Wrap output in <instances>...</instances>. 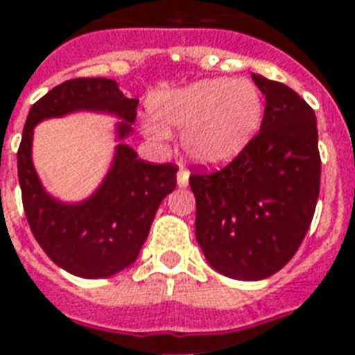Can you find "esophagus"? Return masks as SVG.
<instances>
[{"instance_id": "esophagus-1", "label": "esophagus", "mask_w": 355, "mask_h": 355, "mask_svg": "<svg viewBox=\"0 0 355 355\" xmlns=\"http://www.w3.org/2000/svg\"><path fill=\"white\" fill-rule=\"evenodd\" d=\"M177 184L180 186V188H186L189 184V173L186 171V169H180L177 175Z\"/></svg>"}]
</instances>
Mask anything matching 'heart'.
<instances>
[{
    "label": "heart",
    "instance_id": "1",
    "mask_svg": "<svg viewBox=\"0 0 355 355\" xmlns=\"http://www.w3.org/2000/svg\"><path fill=\"white\" fill-rule=\"evenodd\" d=\"M156 121L145 123V134L156 144L169 130H184L182 150L200 166H219L236 158L258 130L263 99L247 79L199 80L153 101Z\"/></svg>",
    "mask_w": 355,
    "mask_h": 355
}]
</instances>
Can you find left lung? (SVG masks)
Here are the masks:
<instances>
[{
    "label": "left lung",
    "mask_w": 355,
    "mask_h": 355,
    "mask_svg": "<svg viewBox=\"0 0 355 355\" xmlns=\"http://www.w3.org/2000/svg\"><path fill=\"white\" fill-rule=\"evenodd\" d=\"M265 96L259 132L228 166L195 171V237L234 280H263L295 256L313 219L320 155L313 108L289 86L252 73Z\"/></svg>",
    "instance_id": "left-lung-1"
}]
</instances>
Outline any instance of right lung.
Returning a JSON list of instances; mask_svg holds the SVG:
<instances>
[{
	"mask_svg": "<svg viewBox=\"0 0 355 355\" xmlns=\"http://www.w3.org/2000/svg\"><path fill=\"white\" fill-rule=\"evenodd\" d=\"M138 99H128L112 79H71L55 86L29 110L18 149V180L25 217L44 252L79 278H108L138 259L158 206L177 188L175 164H150L125 144L134 132ZM75 112L108 113L119 145L107 175L79 203L53 198L32 164L34 127L44 119Z\"/></svg>",
	"mask_w": 355,
	"mask_h": 355,
	"instance_id": "1",
	"label": "right lung"
}]
</instances>
